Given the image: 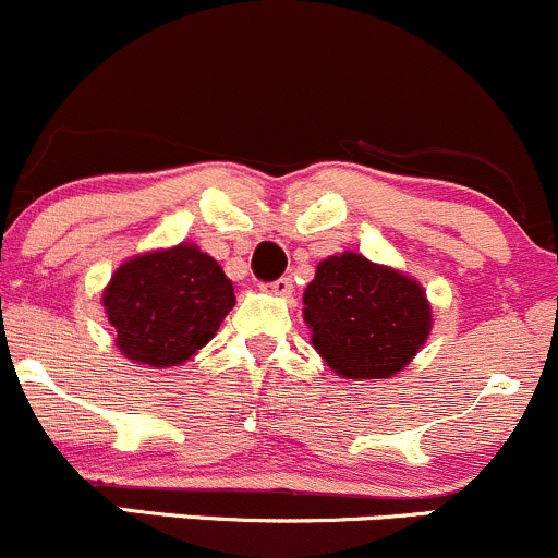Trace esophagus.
<instances>
[{
    "label": "esophagus",
    "instance_id": "34e87169",
    "mask_svg": "<svg viewBox=\"0 0 558 558\" xmlns=\"http://www.w3.org/2000/svg\"><path fill=\"white\" fill-rule=\"evenodd\" d=\"M267 289L272 291V294H278V296H291V294H294V280L286 275V278H278L275 283H269Z\"/></svg>",
    "mask_w": 558,
    "mask_h": 558
}]
</instances>
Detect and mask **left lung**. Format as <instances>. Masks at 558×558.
<instances>
[{"instance_id":"8db88e82","label":"left lung","mask_w":558,"mask_h":558,"mask_svg":"<svg viewBox=\"0 0 558 558\" xmlns=\"http://www.w3.org/2000/svg\"><path fill=\"white\" fill-rule=\"evenodd\" d=\"M302 299L313 348L344 379L398 374L433 326L417 280L350 251L320 262Z\"/></svg>"}]
</instances>
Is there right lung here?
I'll return each mask as SVG.
<instances>
[{
	"instance_id": "obj_1",
	"label": "right lung",
	"mask_w": 558,
	"mask_h": 558,
	"mask_svg": "<svg viewBox=\"0 0 558 558\" xmlns=\"http://www.w3.org/2000/svg\"><path fill=\"white\" fill-rule=\"evenodd\" d=\"M104 307L122 355L168 368L216 337L234 307V289L214 256L179 243L120 264L104 289Z\"/></svg>"
}]
</instances>
